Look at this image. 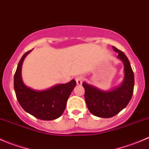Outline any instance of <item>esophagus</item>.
<instances>
[{"mask_svg":"<svg viewBox=\"0 0 149 149\" xmlns=\"http://www.w3.org/2000/svg\"><path fill=\"white\" fill-rule=\"evenodd\" d=\"M76 79V81L78 85L81 84L82 81H83V78H82L81 76H77V77H76V79Z\"/></svg>","mask_w":149,"mask_h":149,"instance_id":"34e87169","label":"esophagus"}]
</instances>
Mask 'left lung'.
<instances>
[{
	"mask_svg": "<svg viewBox=\"0 0 149 149\" xmlns=\"http://www.w3.org/2000/svg\"><path fill=\"white\" fill-rule=\"evenodd\" d=\"M118 52V58L125 66V80L119 87L109 92L101 91L84 82V98L89 112L101 118H111L119 113L130 101L133 94L134 73L130 63L123 52L113 47Z\"/></svg>",
	"mask_w": 149,
	"mask_h": 149,
	"instance_id": "obj_1",
	"label": "left lung"
}]
</instances>
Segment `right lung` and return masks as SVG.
Instances as JSON below:
<instances>
[{
	"mask_svg": "<svg viewBox=\"0 0 149 149\" xmlns=\"http://www.w3.org/2000/svg\"><path fill=\"white\" fill-rule=\"evenodd\" d=\"M30 51L22 57L14 74V86L17 100L26 112L37 119L54 120L64 112L66 102L76 82L73 79L68 83L56 85L44 91H35L26 86L22 80L21 68L24 57Z\"/></svg>",
	"mask_w": 149,
	"mask_h": 149,
	"instance_id": "1",
	"label": "right lung"
}]
</instances>
